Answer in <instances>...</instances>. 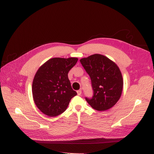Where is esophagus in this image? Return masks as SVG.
I'll use <instances>...</instances> for the list:
<instances>
[{
    "label": "esophagus",
    "mask_w": 154,
    "mask_h": 154,
    "mask_svg": "<svg viewBox=\"0 0 154 154\" xmlns=\"http://www.w3.org/2000/svg\"><path fill=\"white\" fill-rule=\"evenodd\" d=\"M77 94L78 96H80L82 94V91L81 90H78L77 91Z\"/></svg>",
    "instance_id": "obj_1"
}]
</instances>
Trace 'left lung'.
<instances>
[{"mask_svg":"<svg viewBox=\"0 0 154 154\" xmlns=\"http://www.w3.org/2000/svg\"><path fill=\"white\" fill-rule=\"evenodd\" d=\"M80 63L91 80L93 95L85 97L88 103L97 111L112 108L119 100L123 85L117 65L99 54L82 58Z\"/></svg>","mask_w":154,"mask_h":154,"instance_id":"8db88e82","label":"left lung"}]
</instances>
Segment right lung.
<instances>
[{"label":"right lung","instance_id":"right-lung-1","mask_svg":"<svg viewBox=\"0 0 154 154\" xmlns=\"http://www.w3.org/2000/svg\"><path fill=\"white\" fill-rule=\"evenodd\" d=\"M77 61V58H53L37 71L32 92L35 103L42 112L50 117L62 114L77 94L68 78L69 71Z\"/></svg>","mask_w":154,"mask_h":154}]
</instances>
